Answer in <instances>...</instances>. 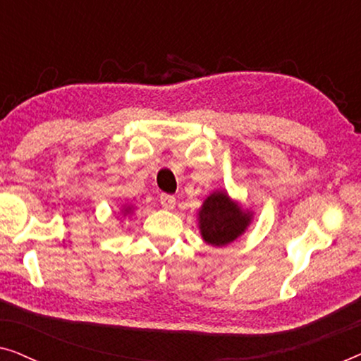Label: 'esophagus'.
Masks as SVG:
<instances>
[{
	"label": "esophagus",
	"mask_w": 361,
	"mask_h": 361,
	"mask_svg": "<svg viewBox=\"0 0 361 361\" xmlns=\"http://www.w3.org/2000/svg\"><path fill=\"white\" fill-rule=\"evenodd\" d=\"M159 202H161V205L164 207V209L171 210V209H174V205H176V197L169 195V194H161Z\"/></svg>",
	"instance_id": "obj_1"
}]
</instances>
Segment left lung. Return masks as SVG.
<instances>
[{
    "label": "left lung",
    "instance_id": "obj_1",
    "mask_svg": "<svg viewBox=\"0 0 361 361\" xmlns=\"http://www.w3.org/2000/svg\"><path fill=\"white\" fill-rule=\"evenodd\" d=\"M251 219V212L241 209L226 192L216 190L207 197L199 210L200 235L205 243L225 246L245 233Z\"/></svg>",
    "mask_w": 361,
    "mask_h": 361
}]
</instances>
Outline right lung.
I'll return each instance as SVG.
<instances>
[{"label": "right lung", "instance_id": "obj_1", "mask_svg": "<svg viewBox=\"0 0 361 361\" xmlns=\"http://www.w3.org/2000/svg\"><path fill=\"white\" fill-rule=\"evenodd\" d=\"M123 214H131V207H126V209L125 210H123Z\"/></svg>", "mask_w": 361, "mask_h": 361}]
</instances>
